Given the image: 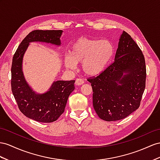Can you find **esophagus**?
Here are the masks:
<instances>
[{"label":"esophagus","instance_id":"obj_1","mask_svg":"<svg viewBox=\"0 0 160 160\" xmlns=\"http://www.w3.org/2000/svg\"><path fill=\"white\" fill-rule=\"evenodd\" d=\"M75 84H76V85H77V86L82 85V84H84V80H83L82 79H81V78H77V79L76 80Z\"/></svg>","mask_w":160,"mask_h":160}]
</instances>
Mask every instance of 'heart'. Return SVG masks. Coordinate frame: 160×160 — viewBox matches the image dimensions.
<instances>
[{"instance_id":"1","label":"heart","mask_w":160,"mask_h":160,"mask_svg":"<svg viewBox=\"0 0 160 160\" xmlns=\"http://www.w3.org/2000/svg\"><path fill=\"white\" fill-rule=\"evenodd\" d=\"M114 55V46L108 40L80 38L69 49V57H65V67L74 69L81 63L84 72L88 76H97L103 72Z\"/></svg>"}]
</instances>
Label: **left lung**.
Segmentation results:
<instances>
[{
    "mask_svg": "<svg viewBox=\"0 0 160 160\" xmlns=\"http://www.w3.org/2000/svg\"><path fill=\"white\" fill-rule=\"evenodd\" d=\"M88 81L92 88L94 109L101 119L120 120L139 108L145 88V61L127 32L120 36L113 63Z\"/></svg>",
    "mask_w": 160,
    "mask_h": 160,
    "instance_id": "left-lung-1",
    "label": "left lung"
}]
</instances>
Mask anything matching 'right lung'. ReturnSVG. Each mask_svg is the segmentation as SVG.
<instances>
[{
  "label": "right lung",
  "instance_id": "right-lung-1",
  "mask_svg": "<svg viewBox=\"0 0 160 160\" xmlns=\"http://www.w3.org/2000/svg\"><path fill=\"white\" fill-rule=\"evenodd\" d=\"M62 33V30L32 31L22 41L13 57L12 92L23 115L39 122L56 121L64 112L68 97L75 88V80L54 81L46 92H36L28 84L23 75V55L30 42H46L60 46Z\"/></svg>",
  "mask_w": 160,
  "mask_h": 160
}]
</instances>
